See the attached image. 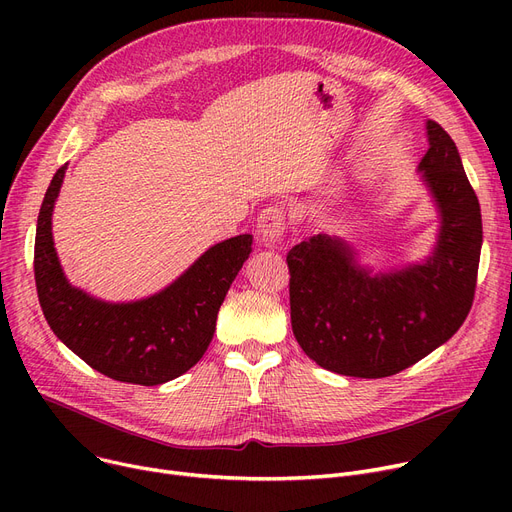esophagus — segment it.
I'll list each match as a JSON object with an SVG mask.
<instances>
[{
    "label": "esophagus",
    "mask_w": 512,
    "mask_h": 512,
    "mask_svg": "<svg viewBox=\"0 0 512 512\" xmlns=\"http://www.w3.org/2000/svg\"><path fill=\"white\" fill-rule=\"evenodd\" d=\"M286 230V211L280 205H272L259 213L257 218V240L265 247H272L282 238Z\"/></svg>",
    "instance_id": "1"
}]
</instances>
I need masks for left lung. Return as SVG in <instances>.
Masks as SVG:
<instances>
[{
    "label": "left lung",
    "mask_w": 512,
    "mask_h": 512,
    "mask_svg": "<svg viewBox=\"0 0 512 512\" xmlns=\"http://www.w3.org/2000/svg\"><path fill=\"white\" fill-rule=\"evenodd\" d=\"M419 172L440 211L434 253L371 276L353 247L326 234L286 255L290 321L305 355L353 378H388L450 340L471 311L481 253L479 201L450 134L427 120Z\"/></svg>",
    "instance_id": "left-lung-1"
}]
</instances>
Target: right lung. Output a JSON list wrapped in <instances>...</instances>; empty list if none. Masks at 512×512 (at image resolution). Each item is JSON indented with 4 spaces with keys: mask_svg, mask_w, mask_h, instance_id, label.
<instances>
[{
    "mask_svg": "<svg viewBox=\"0 0 512 512\" xmlns=\"http://www.w3.org/2000/svg\"><path fill=\"white\" fill-rule=\"evenodd\" d=\"M64 174L66 166L47 188L35 236V284L49 328L74 355L112 380L157 386L178 378L205 355L226 292L249 259L253 236L213 245L153 297L105 303L70 286L53 249L51 213Z\"/></svg>",
    "mask_w": 512,
    "mask_h": 512,
    "instance_id": "right-lung-1",
    "label": "right lung"
}]
</instances>
